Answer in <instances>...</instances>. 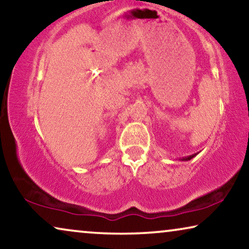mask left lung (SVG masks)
I'll use <instances>...</instances> for the list:
<instances>
[{
	"label": "left lung",
	"mask_w": 249,
	"mask_h": 249,
	"mask_svg": "<svg viewBox=\"0 0 249 249\" xmlns=\"http://www.w3.org/2000/svg\"><path fill=\"white\" fill-rule=\"evenodd\" d=\"M198 154V153H196V154H193V155H189V156H187V158H182V159H180V161H189V160H192L193 158H195V156Z\"/></svg>",
	"instance_id": "obj_1"
}]
</instances>
